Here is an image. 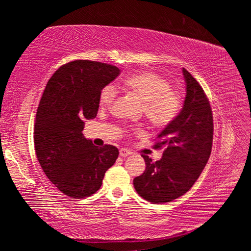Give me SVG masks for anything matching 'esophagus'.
I'll list each match as a JSON object with an SVG mask.
<instances>
[{
    "instance_id": "esophagus-1",
    "label": "esophagus",
    "mask_w": 251,
    "mask_h": 251,
    "mask_svg": "<svg viewBox=\"0 0 251 251\" xmlns=\"http://www.w3.org/2000/svg\"><path fill=\"white\" fill-rule=\"evenodd\" d=\"M130 154H131V151H129L128 150H125V148H121V150H120V155L122 157H127V156H129Z\"/></svg>"
}]
</instances>
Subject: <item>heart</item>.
Masks as SVG:
<instances>
[{
  "label": "heart",
  "mask_w": 251,
  "mask_h": 251,
  "mask_svg": "<svg viewBox=\"0 0 251 251\" xmlns=\"http://www.w3.org/2000/svg\"><path fill=\"white\" fill-rule=\"evenodd\" d=\"M123 86L134 93L144 101V112L155 125H167L179 114L182 105L181 96L171 88V83L151 72H141L127 76ZM117 97L113 84L106 85L100 93V105L108 107Z\"/></svg>",
  "instance_id": "obj_1"
}]
</instances>
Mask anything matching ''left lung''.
<instances>
[{
    "label": "left lung",
    "instance_id": "obj_1",
    "mask_svg": "<svg viewBox=\"0 0 251 251\" xmlns=\"http://www.w3.org/2000/svg\"><path fill=\"white\" fill-rule=\"evenodd\" d=\"M186 96L177 117L157 135L155 148L166 146L163 157L152 161L142 155L146 168L134 178L139 196L154 203L169 202L192 188L209 159L214 124L209 100L201 85L182 69Z\"/></svg>",
    "mask_w": 251,
    "mask_h": 251
}]
</instances>
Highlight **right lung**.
<instances>
[{
	"label": "right lung",
	"mask_w": 251,
	"mask_h": 251,
	"mask_svg": "<svg viewBox=\"0 0 251 251\" xmlns=\"http://www.w3.org/2000/svg\"><path fill=\"white\" fill-rule=\"evenodd\" d=\"M120 73L105 63L74 61L59 67L46 84L34 123V145L45 175L66 196L95 194L117 159L115 146H94L83 129L85 121L97 115L101 88Z\"/></svg>",
	"instance_id": "add662e5"
}]
</instances>
